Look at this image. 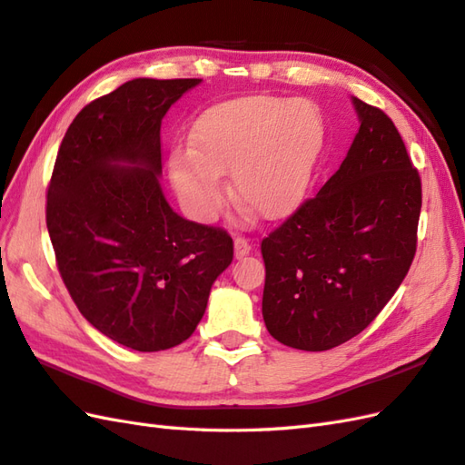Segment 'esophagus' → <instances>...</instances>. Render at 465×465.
Segmentation results:
<instances>
[{"label": "esophagus", "instance_id": "esophagus-1", "mask_svg": "<svg viewBox=\"0 0 465 465\" xmlns=\"http://www.w3.org/2000/svg\"><path fill=\"white\" fill-rule=\"evenodd\" d=\"M233 252H235V257L242 259L245 257L249 252H252V243H249L247 237L243 235H237L233 240Z\"/></svg>", "mask_w": 465, "mask_h": 465}]
</instances>
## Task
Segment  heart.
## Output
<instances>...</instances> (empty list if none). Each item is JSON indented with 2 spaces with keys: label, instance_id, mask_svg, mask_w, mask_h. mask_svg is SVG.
Here are the masks:
<instances>
[{
  "label": "heart",
  "instance_id": "1",
  "mask_svg": "<svg viewBox=\"0 0 465 465\" xmlns=\"http://www.w3.org/2000/svg\"><path fill=\"white\" fill-rule=\"evenodd\" d=\"M324 141V119L311 100L247 96L206 110L188 149L171 157V178L186 210L210 220L230 193L259 216L281 218L302 200Z\"/></svg>",
  "mask_w": 465,
  "mask_h": 465
}]
</instances>
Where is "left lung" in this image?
I'll use <instances>...</instances> for the list:
<instances>
[{
	"label": "left lung",
	"instance_id": "obj_1",
	"mask_svg": "<svg viewBox=\"0 0 465 465\" xmlns=\"http://www.w3.org/2000/svg\"><path fill=\"white\" fill-rule=\"evenodd\" d=\"M353 105L361 125L340 169L261 242L265 326L294 350H331L363 331L416 253L419 171L391 117Z\"/></svg>",
	"mask_w": 465,
	"mask_h": 465
}]
</instances>
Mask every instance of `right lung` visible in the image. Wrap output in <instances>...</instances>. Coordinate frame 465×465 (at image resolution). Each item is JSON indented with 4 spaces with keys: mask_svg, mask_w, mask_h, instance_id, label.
Segmentation results:
<instances>
[{
    "mask_svg": "<svg viewBox=\"0 0 465 465\" xmlns=\"http://www.w3.org/2000/svg\"><path fill=\"white\" fill-rule=\"evenodd\" d=\"M200 82L135 78L90 102L46 190L56 265L80 314L137 351L193 336L233 259L230 233L178 216L159 184L161 122Z\"/></svg>",
    "mask_w": 465,
    "mask_h": 465,
    "instance_id": "1",
    "label": "right lung"
}]
</instances>
